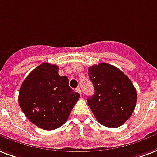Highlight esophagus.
Masks as SVG:
<instances>
[{"mask_svg": "<svg viewBox=\"0 0 157 157\" xmlns=\"http://www.w3.org/2000/svg\"><path fill=\"white\" fill-rule=\"evenodd\" d=\"M76 91L78 92V93H80V94H81V88H80V87H78V88H76Z\"/></svg>", "mask_w": 157, "mask_h": 157, "instance_id": "34e87169", "label": "esophagus"}]
</instances>
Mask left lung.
<instances>
[{
    "mask_svg": "<svg viewBox=\"0 0 157 157\" xmlns=\"http://www.w3.org/2000/svg\"><path fill=\"white\" fill-rule=\"evenodd\" d=\"M89 78L94 94L88 97L90 109L97 121L108 128H118L131 117L137 104V90L131 80L108 63L90 67Z\"/></svg>",
    "mask_w": 157,
    "mask_h": 157,
    "instance_id": "obj_1",
    "label": "left lung"
}]
</instances>
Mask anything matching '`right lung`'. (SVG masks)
I'll use <instances>...</instances> for the list:
<instances>
[{
	"label": "right lung",
	"instance_id": "1",
	"mask_svg": "<svg viewBox=\"0 0 157 157\" xmlns=\"http://www.w3.org/2000/svg\"><path fill=\"white\" fill-rule=\"evenodd\" d=\"M79 98L67 77L59 76L57 66L42 63L23 81L19 105L32 124L53 130L65 124Z\"/></svg>",
	"mask_w": 157,
	"mask_h": 157
}]
</instances>
